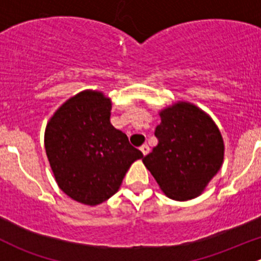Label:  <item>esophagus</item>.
Wrapping results in <instances>:
<instances>
[{"instance_id":"obj_1","label":"esophagus","mask_w":261,"mask_h":261,"mask_svg":"<svg viewBox=\"0 0 261 261\" xmlns=\"http://www.w3.org/2000/svg\"><path fill=\"white\" fill-rule=\"evenodd\" d=\"M140 150H141V152H143L144 155H146V154H149L150 147H149V145H146V144H144V145L140 146Z\"/></svg>"}]
</instances>
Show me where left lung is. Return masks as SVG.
Instances as JSON below:
<instances>
[{
    "mask_svg": "<svg viewBox=\"0 0 261 261\" xmlns=\"http://www.w3.org/2000/svg\"><path fill=\"white\" fill-rule=\"evenodd\" d=\"M158 145L143 158L169 198L187 201L202 193L223 162V140L210 116L179 102L160 112Z\"/></svg>",
    "mask_w": 261,
    "mask_h": 261,
    "instance_id": "8db88e82",
    "label": "left lung"
}]
</instances>
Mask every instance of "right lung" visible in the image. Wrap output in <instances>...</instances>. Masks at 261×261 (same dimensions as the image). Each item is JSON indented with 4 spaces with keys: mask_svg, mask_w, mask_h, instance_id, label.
I'll use <instances>...</instances> for the list:
<instances>
[{
    "mask_svg": "<svg viewBox=\"0 0 261 261\" xmlns=\"http://www.w3.org/2000/svg\"><path fill=\"white\" fill-rule=\"evenodd\" d=\"M111 101L84 91L68 99L45 130L46 155L58 186L74 201L96 206L120 188L143 152L110 122Z\"/></svg>",
    "mask_w": 261,
    "mask_h": 261,
    "instance_id": "obj_1",
    "label": "right lung"
}]
</instances>
